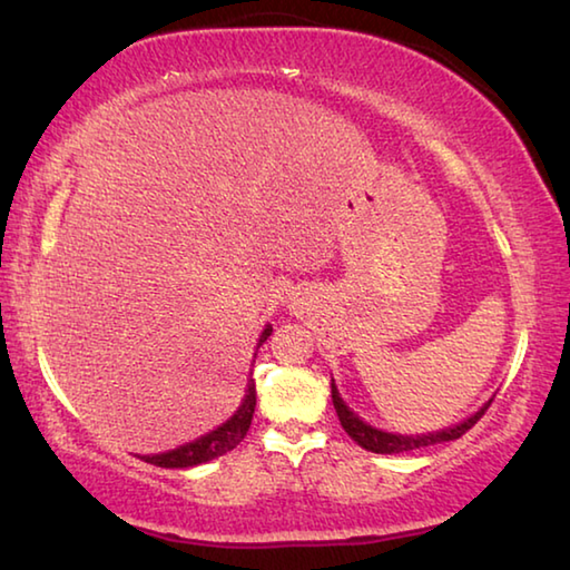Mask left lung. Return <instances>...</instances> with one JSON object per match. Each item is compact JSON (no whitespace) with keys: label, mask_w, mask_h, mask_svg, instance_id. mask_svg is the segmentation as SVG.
Here are the masks:
<instances>
[{"label":"left lung","mask_w":570,"mask_h":570,"mask_svg":"<svg viewBox=\"0 0 570 570\" xmlns=\"http://www.w3.org/2000/svg\"><path fill=\"white\" fill-rule=\"evenodd\" d=\"M331 396H333L335 414H338L341 426L346 429V434L358 446H363V450L376 452V454H401V452L422 450V446L460 440L468 429L478 424V419L488 412V406L492 404V399L484 401L478 412H472L468 419H462V422L454 426H444V429H436V432H426V434H399V432H386V429H379L368 422H363V419L353 412L346 401H343L338 386H335V379H331Z\"/></svg>","instance_id":"left-lung-1"}]
</instances>
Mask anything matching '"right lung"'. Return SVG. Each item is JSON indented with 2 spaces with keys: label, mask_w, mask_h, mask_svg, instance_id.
<instances>
[{
  "label": "right lung",
  "mask_w": 570,
  "mask_h": 570,
  "mask_svg": "<svg viewBox=\"0 0 570 570\" xmlns=\"http://www.w3.org/2000/svg\"><path fill=\"white\" fill-rule=\"evenodd\" d=\"M269 333H273V325L267 323L263 333H259V338H257V348L269 338ZM255 356H257V351H255ZM255 401H257L255 379L249 376L247 389H245V399H242L237 412L232 414L227 422L214 426L212 432L197 436L194 442H186L181 446H176V450L158 452V454H138V456H141V460L148 462V464H156V468H166V470L197 468V464L217 460V456L235 450V446L247 436L249 424H252V414H255Z\"/></svg>",
  "instance_id": "obj_1"
}]
</instances>
